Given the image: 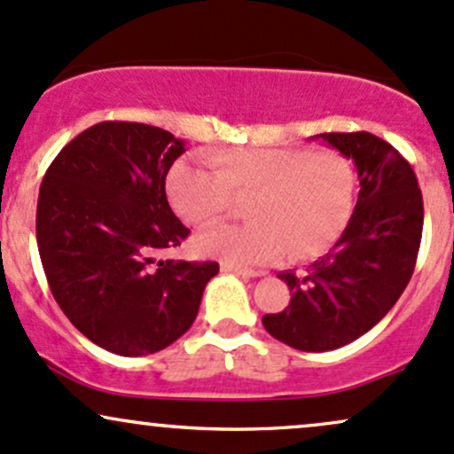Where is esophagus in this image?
Listing matches in <instances>:
<instances>
[{
    "label": "esophagus",
    "instance_id": "1",
    "mask_svg": "<svg viewBox=\"0 0 454 454\" xmlns=\"http://www.w3.org/2000/svg\"><path fill=\"white\" fill-rule=\"evenodd\" d=\"M222 270H223V273L243 275V278H260V275H264V270H254V269L237 267V264H231V262H222Z\"/></svg>",
    "mask_w": 454,
    "mask_h": 454
}]
</instances>
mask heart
Returning a JSON list of instances; mask_svg holds the SVG:
<instances>
[{"label":"heart","instance_id":"b5f03b06","mask_svg":"<svg viewBox=\"0 0 454 454\" xmlns=\"http://www.w3.org/2000/svg\"><path fill=\"white\" fill-rule=\"evenodd\" d=\"M213 170L181 160L166 179L170 205L192 226H207L249 196L247 223H222L196 239L198 252L231 264H262L288 249L309 260L340 241L356 209L358 179L341 151L239 147L207 155Z\"/></svg>","mask_w":454,"mask_h":454}]
</instances>
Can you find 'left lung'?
Returning <instances> with one entry per match:
<instances>
[{"mask_svg": "<svg viewBox=\"0 0 454 454\" xmlns=\"http://www.w3.org/2000/svg\"><path fill=\"white\" fill-rule=\"evenodd\" d=\"M316 138L354 161L361 192L335 247L305 273L278 275L293 293L290 305L262 316L275 340L303 352L346 346L388 314L414 273L425 217L414 170L393 145L369 132Z\"/></svg>", "mask_w": 454, "mask_h": 454, "instance_id": "left-lung-1", "label": "left lung"}]
</instances>
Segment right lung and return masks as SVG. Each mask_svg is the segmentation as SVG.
Returning a JSON list of instances; mask_svg holds the SVG:
<instances>
[{"label":"right lung","mask_w":454,"mask_h":454,"mask_svg":"<svg viewBox=\"0 0 454 454\" xmlns=\"http://www.w3.org/2000/svg\"><path fill=\"white\" fill-rule=\"evenodd\" d=\"M184 151L161 128L102 121L57 153L40 185L35 239L51 293L87 340L119 356L179 340L220 270L158 258L190 234L166 198Z\"/></svg>","instance_id":"right-lung-1"}]
</instances>
